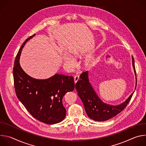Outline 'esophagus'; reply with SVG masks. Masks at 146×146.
Masks as SVG:
<instances>
[{
    "label": "esophagus",
    "instance_id": "1",
    "mask_svg": "<svg viewBox=\"0 0 146 146\" xmlns=\"http://www.w3.org/2000/svg\"><path fill=\"white\" fill-rule=\"evenodd\" d=\"M74 82L76 83L77 81L79 80V76L78 75H76L74 77Z\"/></svg>",
    "mask_w": 146,
    "mask_h": 146
}]
</instances>
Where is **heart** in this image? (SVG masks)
<instances>
[{"mask_svg":"<svg viewBox=\"0 0 146 146\" xmlns=\"http://www.w3.org/2000/svg\"><path fill=\"white\" fill-rule=\"evenodd\" d=\"M69 52L72 54H76V52L75 51L74 49H73V48L70 49L69 50ZM63 59H64V62H66V63H69V62H70L72 60V58L69 55H65L63 57Z\"/></svg>","mask_w":146,"mask_h":146,"instance_id":"heart-1","label":"heart"}]
</instances>
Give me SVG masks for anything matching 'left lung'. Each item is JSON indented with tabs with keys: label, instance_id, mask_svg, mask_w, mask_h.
<instances>
[{
	"label": "left lung",
	"instance_id": "8db88e82",
	"mask_svg": "<svg viewBox=\"0 0 146 146\" xmlns=\"http://www.w3.org/2000/svg\"><path fill=\"white\" fill-rule=\"evenodd\" d=\"M132 65L136 74L137 83L136 73L133 57ZM80 77V79L76 84V89L78 92V95L83 103L88 117L96 121H106L118 114L127 107L134 93L133 92L125 102L118 106L109 105L103 103L95 93L89 82L88 71L82 72Z\"/></svg>",
	"mask_w": 146,
	"mask_h": 146
}]
</instances>
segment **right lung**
Here are the masks:
<instances>
[{"instance_id":"obj_1","label":"right lung","mask_w":146,"mask_h":146,"mask_svg":"<svg viewBox=\"0 0 146 146\" xmlns=\"http://www.w3.org/2000/svg\"><path fill=\"white\" fill-rule=\"evenodd\" d=\"M28 37L16 56L13 77L16 95L28 112L36 119L47 124H55L64 120L66 109L62 104L65 94L74 89L73 76L56 74L45 80L33 78L21 68L19 56Z\"/></svg>"}]
</instances>
